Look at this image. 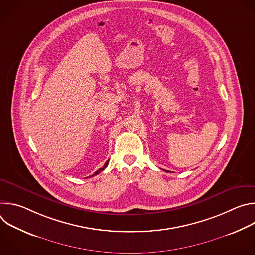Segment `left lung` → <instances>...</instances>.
<instances>
[{"mask_svg":"<svg viewBox=\"0 0 255 255\" xmlns=\"http://www.w3.org/2000/svg\"><path fill=\"white\" fill-rule=\"evenodd\" d=\"M165 171H168V170H165Z\"/></svg>","mask_w":255,"mask_h":255,"instance_id":"8db88e82","label":"left lung"}]
</instances>
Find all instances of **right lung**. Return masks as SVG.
<instances>
[{"instance_id":"right-lung-1","label":"right lung","mask_w":255,"mask_h":255,"mask_svg":"<svg viewBox=\"0 0 255 255\" xmlns=\"http://www.w3.org/2000/svg\"><path fill=\"white\" fill-rule=\"evenodd\" d=\"M108 163H109V159H108V160H107V161H106V162H105V164H104V166H103V167H101V168H99V169H98V170H97V171H96V172H95V173H94V174H93V175H91V176H94V175H96V174H98V173H100V172H101V171H102V170H104V169H105V168H106V167H107V165H108ZM91 176H89V177H91Z\"/></svg>"}]
</instances>
